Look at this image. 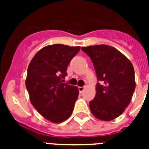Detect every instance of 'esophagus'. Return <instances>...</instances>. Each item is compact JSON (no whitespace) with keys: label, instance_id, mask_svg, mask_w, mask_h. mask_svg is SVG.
<instances>
[{"label":"esophagus","instance_id":"34e87169","mask_svg":"<svg viewBox=\"0 0 149 149\" xmlns=\"http://www.w3.org/2000/svg\"><path fill=\"white\" fill-rule=\"evenodd\" d=\"M78 89H79V93H82V92H83L84 90V86H79V87H78Z\"/></svg>","mask_w":149,"mask_h":149}]
</instances>
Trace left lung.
<instances>
[{"instance_id": "8db88e82", "label": "left lung", "mask_w": 149, "mask_h": 149, "mask_svg": "<svg viewBox=\"0 0 149 149\" xmlns=\"http://www.w3.org/2000/svg\"><path fill=\"white\" fill-rule=\"evenodd\" d=\"M91 57L96 70V96L89 103L93 115L110 121L118 118L129 105L135 89L133 65L117 49L107 45L82 47Z\"/></svg>"}]
</instances>
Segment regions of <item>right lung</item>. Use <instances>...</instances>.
Wrapping results in <instances>:
<instances>
[{
  "label": "right lung",
  "mask_w": 149,
  "mask_h": 149,
  "mask_svg": "<svg viewBox=\"0 0 149 149\" xmlns=\"http://www.w3.org/2000/svg\"><path fill=\"white\" fill-rule=\"evenodd\" d=\"M79 46L54 44L41 49L28 67L25 86L31 104L52 123L70 118L79 95L76 86L63 83L70 61Z\"/></svg>",
  "instance_id": "add662e5"
}]
</instances>
